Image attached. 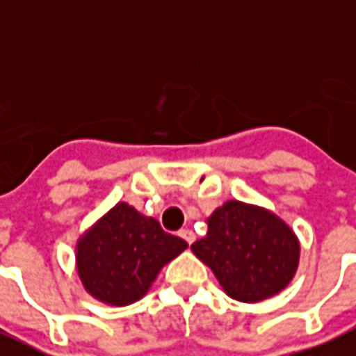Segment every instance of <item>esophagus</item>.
Segmentation results:
<instances>
[{
  "label": "esophagus",
  "mask_w": 356,
  "mask_h": 356,
  "mask_svg": "<svg viewBox=\"0 0 356 356\" xmlns=\"http://www.w3.org/2000/svg\"><path fill=\"white\" fill-rule=\"evenodd\" d=\"M178 236H180V238L189 245L195 241V232H193V230H180V234H178Z\"/></svg>",
  "instance_id": "obj_1"
}]
</instances>
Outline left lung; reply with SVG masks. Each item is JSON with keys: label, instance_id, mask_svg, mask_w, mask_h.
I'll return each instance as SVG.
<instances>
[{"label": "left lung", "instance_id": "obj_1", "mask_svg": "<svg viewBox=\"0 0 356 356\" xmlns=\"http://www.w3.org/2000/svg\"><path fill=\"white\" fill-rule=\"evenodd\" d=\"M236 301L258 302L282 291L299 266V241L282 219L258 206L228 200L191 245Z\"/></svg>", "mask_w": 356, "mask_h": 356}]
</instances>
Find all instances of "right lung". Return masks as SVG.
<instances>
[{
	"label": "right lung",
	"instance_id": "1",
	"mask_svg": "<svg viewBox=\"0 0 356 356\" xmlns=\"http://www.w3.org/2000/svg\"><path fill=\"white\" fill-rule=\"evenodd\" d=\"M186 249V241L165 232L156 219L120 202L79 239L78 275L98 301L126 307L139 301L161 267Z\"/></svg>",
	"mask_w": 356,
	"mask_h": 356
}]
</instances>
